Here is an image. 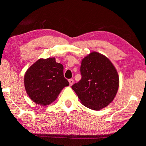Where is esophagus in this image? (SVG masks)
Wrapping results in <instances>:
<instances>
[{"label": "esophagus", "instance_id": "1", "mask_svg": "<svg viewBox=\"0 0 146 146\" xmlns=\"http://www.w3.org/2000/svg\"><path fill=\"white\" fill-rule=\"evenodd\" d=\"M69 83H70V86H72V85H73V83H74L73 79H70V80H69Z\"/></svg>", "mask_w": 146, "mask_h": 146}]
</instances>
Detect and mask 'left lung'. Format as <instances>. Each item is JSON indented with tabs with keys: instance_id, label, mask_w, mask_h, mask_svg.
<instances>
[{
	"instance_id": "1",
	"label": "left lung",
	"mask_w": 146,
	"mask_h": 146,
	"mask_svg": "<svg viewBox=\"0 0 146 146\" xmlns=\"http://www.w3.org/2000/svg\"><path fill=\"white\" fill-rule=\"evenodd\" d=\"M82 79L71 88L84 106L100 110L113 101L119 89V77L109 59L92 52L82 61Z\"/></svg>"
}]
</instances>
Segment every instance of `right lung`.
<instances>
[{"label":"right lung","mask_w":146,"mask_h":146,"mask_svg":"<svg viewBox=\"0 0 146 146\" xmlns=\"http://www.w3.org/2000/svg\"><path fill=\"white\" fill-rule=\"evenodd\" d=\"M24 82L29 98L41 106L52 103L69 85L63 75V66L55 58L39 59L26 71Z\"/></svg>","instance_id":"obj_1"}]
</instances>
